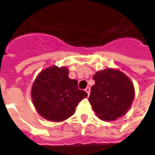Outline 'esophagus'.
Here are the masks:
<instances>
[{"label":"esophagus","instance_id":"1","mask_svg":"<svg viewBox=\"0 0 155 155\" xmlns=\"http://www.w3.org/2000/svg\"><path fill=\"white\" fill-rule=\"evenodd\" d=\"M90 91H91V89H90L89 87H86V88H85V92H87L88 96H89V95H90Z\"/></svg>","mask_w":155,"mask_h":155}]
</instances>
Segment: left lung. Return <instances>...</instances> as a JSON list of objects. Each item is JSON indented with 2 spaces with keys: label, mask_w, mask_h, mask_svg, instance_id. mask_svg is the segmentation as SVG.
Returning a JSON list of instances; mask_svg holds the SVG:
<instances>
[{
  "label": "left lung",
  "mask_w": 155,
  "mask_h": 155,
  "mask_svg": "<svg viewBox=\"0 0 155 155\" xmlns=\"http://www.w3.org/2000/svg\"><path fill=\"white\" fill-rule=\"evenodd\" d=\"M95 84L88 98L96 115L103 120H115L127 113L134 99L130 78L118 69L107 68L93 75Z\"/></svg>",
  "instance_id": "8db88e82"
}]
</instances>
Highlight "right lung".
<instances>
[{"instance_id": "add662e5", "label": "right lung", "mask_w": 155, "mask_h": 155, "mask_svg": "<svg viewBox=\"0 0 155 155\" xmlns=\"http://www.w3.org/2000/svg\"><path fill=\"white\" fill-rule=\"evenodd\" d=\"M67 67L54 65L37 75L31 88V98L38 113L54 122L67 120L87 92L78 88L77 80L68 77Z\"/></svg>"}]
</instances>
